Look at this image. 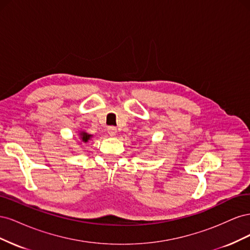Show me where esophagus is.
<instances>
[{
    "label": "esophagus",
    "mask_w": 250,
    "mask_h": 250,
    "mask_svg": "<svg viewBox=\"0 0 250 250\" xmlns=\"http://www.w3.org/2000/svg\"><path fill=\"white\" fill-rule=\"evenodd\" d=\"M107 132L109 135H111V137H115V135L117 134V128L115 126H109L107 128Z\"/></svg>",
    "instance_id": "esophagus-1"
}]
</instances>
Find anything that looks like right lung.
Listing matches in <instances>:
<instances>
[{
	"label": "right lung",
	"instance_id": "obj_1",
	"mask_svg": "<svg viewBox=\"0 0 250 250\" xmlns=\"http://www.w3.org/2000/svg\"><path fill=\"white\" fill-rule=\"evenodd\" d=\"M90 137H92V135L86 133V132H80V140H81L82 142L86 143V142L90 139Z\"/></svg>",
	"mask_w": 250,
	"mask_h": 250
}]
</instances>
